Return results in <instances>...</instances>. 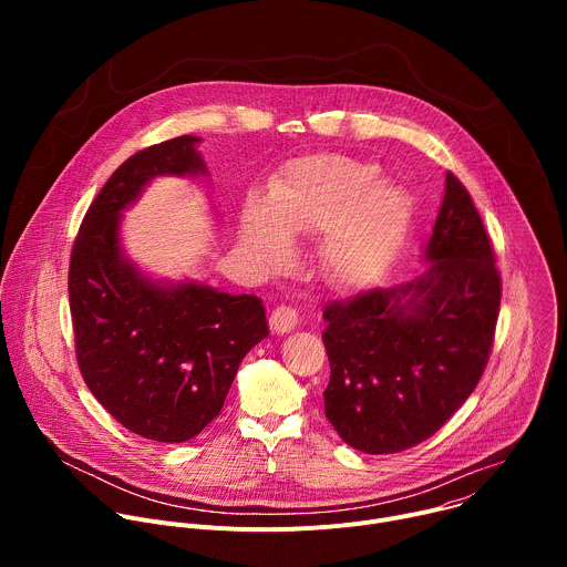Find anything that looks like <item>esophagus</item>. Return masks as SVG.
I'll use <instances>...</instances> for the list:
<instances>
[{
	"label": "esophagus",
	"instance_id": "1",
	"mask_svg": "<svg viewBox=\"0 0 567 567\" xmlns=\"http://www.w3.org/2000/svg\"><path fill=\"white\" fill-rule=\"evenodd\" d=\"M298 320H300V316H298V311H296L293 307L280 305V307H276V309L271 311L269 326H271V330H274L276 334H287V332H291V330L298 326Z\"/></svg>",
	"mask_w": 567,
	"mask_h": 567
}]
</instances>
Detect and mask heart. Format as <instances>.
Masks as SVG:
<instances>
[{
  "label": "heart",
  "instance_id": "obj_1",
  "mask_svg": "<svg viewBox=\"0 0 567 567\" xmlns=\"http://www.w3.org/2000/svg\"><path fill=\"white\" fill-rule=\"evenodd\" d=\"M377 166L318 154L293 161L276 179L271 199H251L241 215V241L265 267L280 265L291 235L328 233L322 262L341 287L377 280L399 251L411 221V197Z\"/></svg>",
  "mask_w": 567,
  "mask_h": 567
}]
</instances>
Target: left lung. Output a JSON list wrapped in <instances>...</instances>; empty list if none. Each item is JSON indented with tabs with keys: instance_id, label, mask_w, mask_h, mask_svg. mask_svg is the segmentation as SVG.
<instances>
[{
	"instance_id": "obj_1",
	"label": "left lung",
	"mask_w": 567,
	"mask_h": 567,
	"mask_svg": "<svg viewBox=\"0 0 567 567\" xmlns=\"http://www.w3.org/2000/svg\"><path fill=\"white\" fill-rule=\"evenodd\" d=\"M424 260L431 265L420 278L322 311L332 370L322 392L326 417L361 453H399L435 435L489 361L501 274L473 199L453 173Z\"/></svg>"
}]
</instances>
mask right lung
I'll return each instance as SVG.
<instances>
[{"label":"right lung","instance_id":"add662e5","mask_svg":"<svg viewBox=\"0 0 567 567\" xmlns=\"http://www.w3.org/2000/svg\"><path fill=\"white\" fill-rule=\"evenodd\" d=\"M197 136L132 154L92 202L71 249L75 359L92 394L127 431L186 442L221 411L239 361L269 337L262 300L193 280H152L121 249V213L161 175H206Z\"/></svg>","mask_w":567,"mask_h":567}]
</instances>
